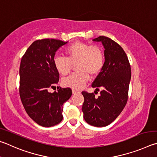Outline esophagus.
<instances>
[{"label": "esophagus", "mask_w": 157, "mask_h": 157, "mask_svg": "<svg viewBox=\"0 0 157 157\" xmlns=\"http://www.w3.org/2000/svg\"><path fill=\"white\" fill-rule=\"evenodd\" d=\"M78 92L77 91V90H72V94H76V93H78Z\"/></svg>", "instance_id": "34e87169"}]
</instances>
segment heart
I'll list each match as a JSON object with an SVG mask.
<instances>
[{"label":"heart","mask_w":157,"mask_h":157,"mask_svg":"<svg viewBox=\"0 0 157 157\" xmlns=\"http://www.w3.org/2000/svg\"><path fill=\"white\" fill-rule=\"evenodd\" d=\"M67 58L56 56L54 59V67L61 75H67L72 65L76 63L78 70L66 78H63V86L79 90L89 80L90 74L95 76L100 72L105 63L104 53L100 47L90 44L75 42L65 48Z\"/></svg>","instance_id":"b5f03b06"}]
</instances>
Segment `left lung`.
Segmentation results:
<instances>
[{"label": "left lung", "mask_w": 157, "mask_h": 157, "mask_svg": "<svg viewBox=\"0 0 157 157\" xmlns=\"http://www.w3.org/2000/svg\"><path fill=\"white\" fill-rule=\"evenodd\" d=\"M93 41L101 42L105 49L103 67L92 85L95 91H99V87L103 90L98 98L94 93L82 92V111L88 124L105 127L117 119L127 103L131 67L125 52L115 41L103 36Z\"/></svg>", "instance_id": "obj_1"}]
</instances>
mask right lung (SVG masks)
Listing matches in <instances>:
<instances>
[{"label":"right lung","mask_w":157,"mask_h":157,"mask_svg":"<svg viewBox=\"0 0 157 157\" xmlns=\"http://www.w3.org/2000/svg\"><path fill=\"white\" fill-rule=\"evenodd\" d=\"M67 42L45 38L33 42L22 57L20 75L21 99L27 114L37 124L52 127L63 120V105L71 96L69 87H58L49 92L59 81L55 69L56 52Z\"/></svg>","instance_id":"add662e5"}]
</instances>
